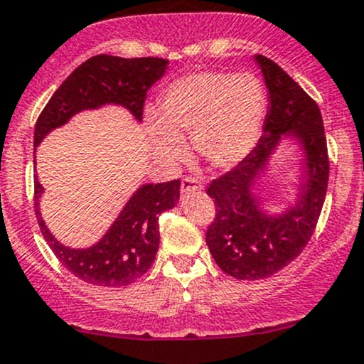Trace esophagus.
Instances as JSON below:
<instances>
[{"label": "esophagus", "mask_w": 364, "mask_h": 364, "mask_svg": "<svg viewBox=\"0 0 364 364\" xmlns=\"http://www.w3.org/2000/svg\"><path fill=\"white\" fill-rule=\"evenodd\" d=\"M203 186L199 183L196 178H183L182 186H181V193L182 194H191V193H201Z\"/></svg>", "instance_id": "esophagus-1"}]
</instances>
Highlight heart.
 I'll return each mask as SVG.
<instances>
[{"mask_svg":"<svg viewBox=\"0 0 364 364\" xmlns=\"http://www.w3.org/2000/svg\"><path fill=\"white\" fill-rule=\"evenodd\" d=\"M267 115L264 85L252 73L208 70L173 80L161 94L160 115L146 112L151 144L166 165L187 153L193 132L198 156L215 170L239 165L261 136Z\"/></svg>","mask_w":364,"mask_h":364,"instance_id":"b5f03b06","label":"heart"}]
</instances>
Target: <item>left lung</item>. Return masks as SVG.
Masks as SVG:
<instances>
[{"instance_id":"left-lung-1","label":"left lung","mask_w":364,"mask_h":364,"mask_svg":"<svg viewBox=\"0 0 364 364\" xmlns=\"http://www.w3.org/2000/svg\"><path fill=\"white\" fill-rule=\"evenodd\" d=\"M270 106L256 148L235 168L208 187L216 215L206 244L216 264L239 280H259L280 272L303 252L320 218L328 186V151L318 105L275 61L256 55ZM304 149L301 182L294 205L270 215L255 198L260 178L284 138Z\"/></svg>"}]
</instances>
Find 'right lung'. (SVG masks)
Segmentation results:
<instances>
[{
  "label": "right lung",
  "mask_w": 364,
  "mask_h": 364,
  "mask_svg": "<svg viewBox=\"0 0 364 364\" xmlns=\"http://www.w3.org/2000/svg\"><path fill=\"white\" fill-rule=\"evenodd\" d=\"M168 67L163 58H120L97 55L77 67L56 89L36 122L34 153L51 130L61 127L84 109L106 105L127 108L137 122L142 120L146 92L160 80ZM36 165V160H34ZM44 193L38 177L34 181L36 216L60 263L80 280L101 287H122L141 279L156 258L160 246L158 220L163 211L178 203L181 181L144 183L130 196L112 227L91 247L73 249L55 239L44 223L39 199Z\"/></svg>",
  "instance_id": "obj_1"
}]
</instances>
